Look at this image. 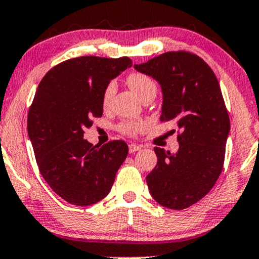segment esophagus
<instances>
[{
	"label": "esophagus",
	"mask_w": 259,
	"mask_h": 259,
	"mask_svg": "<svg viewBox=\"0 0 259 259\" xmlns=\"http://www.w3.org/2000/svg\"><path fill=\"white\" fill-rule=\"evenodd\" d=\"M141 149V146H138V144H135V143H131L128 144V152L130 153H136L138 152Z\"/></svg>",
	"instance_id": "esophagus-1"
}]
</instances>
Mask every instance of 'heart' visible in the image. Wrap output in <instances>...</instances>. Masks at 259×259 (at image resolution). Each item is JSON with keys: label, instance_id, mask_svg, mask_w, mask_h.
<instances>
[{"label": "heart", "instance_id": "obj_1", "mask_svg": "<svg viewBox=\"0 0 259 259\" xmlns=\"http://www.w3.org/2000/svg\"><path fill=\"white\" fill-rule=\"evenodd\" d=\"M127 82L131 86L133 91L136 93L140 99L142 100L144 96L148 95L151 93H155L157 91V86H155V82L153 81L151 77L146 74L142 73H132L127 79ZM116 93V84L113 81L108 82V84L105 86L104 93H102V105L105 107L108 106L112 100L113 95ZM144 123L141 121H131V119H127V121H122L121 123L117 126V130L121 133L127 136H135L140 132L141 130H143Z\"/></svg>", "mask_w": 259, "mask_h": 259}]
</instances>
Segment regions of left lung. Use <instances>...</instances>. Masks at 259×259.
Listing matches in <instances>:
<instances>
[{
  "instance_id": "left-lung-1",
  "label": "left lung",
  "mask_w": 259,
  "mask_h": 259,
  "mask_svg": "<svg viewBox=\"0 0 259 259\" xmlns=\"http://www.w3.org/2000/svg\"><path fill=\"white\" fill-rule=\"evenodd\" d=\"M163 91L160 121L179 127L177 154L155 147L157 165L147 175L153 199L183 210L202 199L218 182L225 162L230 118L212 69L190 52H168L143 64Z\"/></svg>"
}]
</instances>
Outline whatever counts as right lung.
<instances>
[{
    "label": "right lung",
    "instance_id": "add662e5",
    "mask_svg": "<svg viewBox=\"0 0 259 259\" xmlns=\"http://www.w3.org/2000/svg\"><path fill=\"white\" fill-rule=\"evenodd\" d=\"M130 66L128 57L73 58L52 68L38 85L28 136L44 180L69 204L88 206L107 196L128 154L126 142L97 147L84 133L91 118L102 116L105 86Z\"/></svg>",
    "mask_w": 259,
    "mask_h": 259
}]
</instances>
